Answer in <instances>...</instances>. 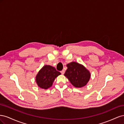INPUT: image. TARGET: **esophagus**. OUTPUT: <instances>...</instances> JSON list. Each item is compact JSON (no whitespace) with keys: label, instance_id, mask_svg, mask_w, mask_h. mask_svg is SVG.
Masks as SVG:
<instances>
[{"label":"esophagus","instance_id":"1","mask_svg":"<svg viewBox=\"0 0 124 124\" xmlns=\"http://www.w3.org/2000/svg\"><path fill=\"white\" fill-rule=\"evenodd\" d=\"M61 73H62V74H63L65 73V70H62V71H61Z\"/></svg>","mask_w":124,"mask_h":124}]
</instances>
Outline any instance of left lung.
Returning a JSON list of instances; mask_svg holds the SVG:
<instances>
[{
  "label": "left lung",
  "instance_id": "left-lung-1",
  "mask_svg": "<svg viewBox=\"0 0 124 124\" xmlns=\"http://www.w3.org/2000/svg\"><path fill=\"white\" fill-rule=\"evenodd\" d=\"M67 67L64 76L74 87L81 88L87 84L91 78V73L84 66L76 62H71L68 63Z\"/></svg>",
  "mask_w": 124,
  "mask_h": 124
}]
</instances>
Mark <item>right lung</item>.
<instances>
[{
    "label": "right lung",
    "instance_id": "1",
    "mask_svg": "<svg viewBox=\"0 0 124 124\" xmlns=\"http://www.w3.org/2000/svg\"><path fill=\"white\" fill-rule=\"evenodd\" d=\"M61 74L54 67L50 65H46L41 69L37 74L36 83L40 88L47 89L51 87L55 78Z\"/></svg>",
    "mask_w": 124,
    "mask_h": 124
}]
</instances>
